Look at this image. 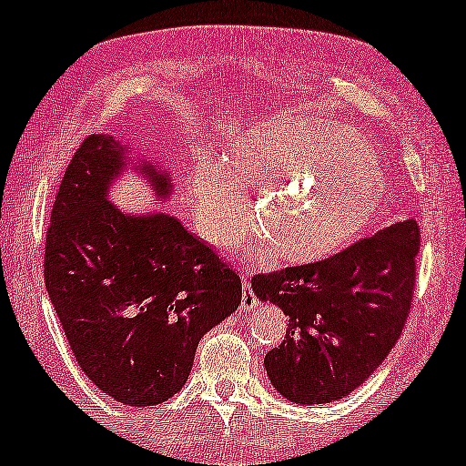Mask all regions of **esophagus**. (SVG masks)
<instances>
[{
    "mask_svg": "<svg viewBox=\"0 0 466 466\" xmlns=\"http://www.w3.org/2000/svg\"><path fill=\"white\" fill-rule=\"evenodd\" d=\"M257 297H254L252 292V286H250V279L244 278V284H241V309L244 311H252L257 309Z\"/></svg>",
    "mask_w": 466,
    "mask_h": 466,
    "instance_id": "obj_1",
    "label": "esophagus"
}]
</instances>
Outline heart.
Instances as JSON below:
<instances>
[{"mask_svg":"<svg viewBox=\"0 0 466 466\" xmlns=\"http://www.w3.org/2000/svg\"><path fill=\"white\" fill-rule=\"evenodd\" d=\"M260 190L254 233L279 265H314L354 246L384 209L388 184L371 146L352 127L284 116L241 133L222 169L190 177L195 220L209 244L239 246L250 227L246 193Z\"/></svg>","mask_w":466,"mask_h":466,"instance_id":"1","label":"heart"}]
</instances>
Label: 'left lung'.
<instances>
[{
    "mask_svg": "<svg viewBox=\"0 0 466 466\" xmlns=\"http://www.w3.org/2000/svg\"><path fill=\"white\" fill-rule=\"evenodd\" d=\"M418 250V222L407 218L320 263L252 279L258 301L289 316L284 341L265 356L284 399L333 403L371 378L407 322Z\"/></svg>",
    "mask_w": 466,
    "mask_h": 466,
    "instance_id": "obj_1",
    "label": "left lung"
}]
</instances>
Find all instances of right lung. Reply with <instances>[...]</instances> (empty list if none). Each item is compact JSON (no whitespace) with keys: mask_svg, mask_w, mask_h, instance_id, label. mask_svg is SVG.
<instances>
[{"mask_svg":"<svg viewBox=\"0 0 466 466\" xmlns=\"http://www.w3.org/2000/svg\"><path fill=\"white\" fill-rule=\"evenodd\" d=\"M129 152L106 133L82 142L53 206L44 279L86 378L150 407L182 390L201 337L239 308L241 279L176 216L107 199L127 167L157 201L174 195L167 169Z\"/></svg>","mask_w":466,"mask_h":466,"instance_id":"1","label":"right lung"}]
</instances>
